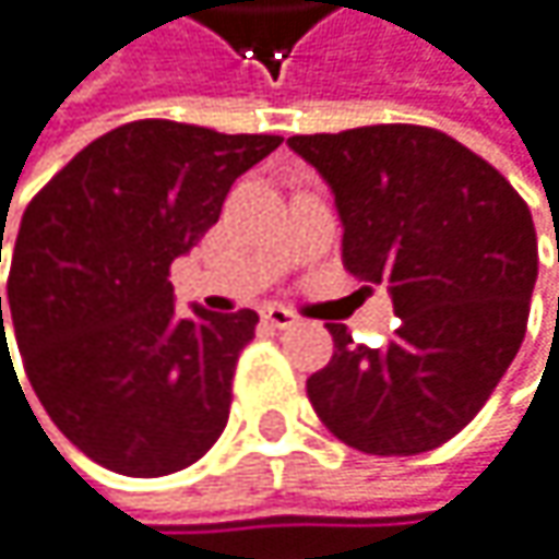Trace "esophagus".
I'll list each match as a JSON object with an SVG mask.
<instances>
[{
	"label": "esophagus",
	"instance_id": "obj_1",
	"mask_svg": "<svg viewBox=\"0 0 559 559\" xmlns=\"http://www.w3.org/2000/svg\"><path fill=\"white\" fill-rule=\"evenodd\" d=\"M261 318H264L271 328H277V331H288V328H295V324L301 321L295 311H288V308H277V305H274V308H264V314H261Z\"/></svg>",
	"mask_w": 559,
	"mask_h": 559
}]
</instances>
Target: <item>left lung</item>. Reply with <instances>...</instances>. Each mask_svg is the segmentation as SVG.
<instances>
[{"label":"left lung","mask_w":559,"mask_h":559,"mask_svg":"<svg viewBox=\"0 0 559 559\" xmlns=\"http://www.w3.org/2000/svg\"><path fill=\"white\" fill-rule=\"evenodd\" d=\"M334 192L344 264L386 282V347L328 324L334 357L308 380L321 423L367 455H419L459 436L527 331L537 231L514 186L432 127L377 123L292 136Z\"/></svg>","instance_id":"1"}]
</instances>
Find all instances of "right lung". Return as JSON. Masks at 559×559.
Listing matches in <instances>:
<instances>
[{"label":"right lung","mask_w":559,"mask_h":559,"mask_svg":"<svg viewBox=\"0 0 559 559\" xmlns=\"http://www.w3.org/2000/svg\"><path fill=\"white\" fill-rule=\"evenodd\" d=\"M282 136L133 120L87 143L25 209L5 321L51 423L97 465L159 478L228 423L258 314H176L169 264ZM2 258V235H0ZM0 337L5 354L0 298Z\"/></svg>","instance_id":"1"}]
</instances>
